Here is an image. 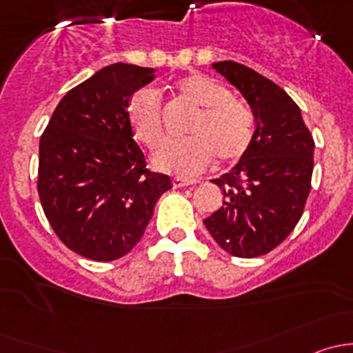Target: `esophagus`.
<instances>
[{"label": "esophagus", "mask_w": 353, "mask_h": 353, "mask_svg": "<svg viewBox=\"0 0 353 353\" xmlns=\"http://www.w3.org/2000/svg\"><path fill=\"white\" fill-rule=\"evenodd\" d=\"M198 181H191V179H183V177H174L172 184L174 188H184V186H191V184H196Z\"/></svg>", "instance_id": "1"}]
</instances>
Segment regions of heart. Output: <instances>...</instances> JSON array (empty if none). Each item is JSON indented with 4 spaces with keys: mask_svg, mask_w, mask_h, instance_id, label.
Instances as JSON below:
<instances>
[{
    "mask_svg": "<svg viewBox=\"0 0 353 353\" xmlns=\"http://www.w3.org/2000/svg\"><path fill=\"white\" fill-rule=\"evenodd\" d=\"M176 90L199 110L190 124L186 140L169 143L155 157V167L177 176H193L206 169L213 157L232 163L241 160L254 140V114L245 102L208 74L193 73L176 81ZM128 123L134 138L148 150L165 141L162 102L150 87L140 88L128 102Z\"/></svg>",
    "mask_w": 353,
    "mask_h": 353,
    "instance_id": "1",
    "label": "heart"
}]
</instances>
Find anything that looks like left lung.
I'll list each match as a JSON object with an SVG mask.
<instances>
[{
	"label": "left lung",
	"instance_id": "left-lung-1",
	"mask_svg": "<svg viewBox=\"0 0 353 353\" xmlns=\"http://www.w3.org/2000/svg\"><path fill=\"white\" fill-rule=\"evenodd\" d=\"M212 66L244 95L256 130L248 154L213 181L223 191V205L203 222L223 251L256 258L283 243L301 220L311 191L314 140L283 88L236 61Z\"/></svg>",
	"mask_w": 353,
	"mask_h": 353
}]
</instances>
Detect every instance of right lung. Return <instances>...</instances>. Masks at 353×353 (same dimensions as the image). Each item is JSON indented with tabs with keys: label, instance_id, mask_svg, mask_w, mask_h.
Here are the masks:
<instances>
[{
	"label": "right lung",
	"instance_id": "add662e5",
	"mask_svg": "<svg viewBox=\"0 0 353 353\" xmlns=\"http://www.w3.org/2000/svg\"><path fill=\"white\" fill-rule=\"evenodd\" d=\"M154 68L116 63L61 99L39 143L37 191L68 249L94 261L128 254L143 236L170 177L147 169L128 123L131 95Z\"/></svg>",
	"mask_w": 353,
	"mask_h": 353
}]
</instances>
